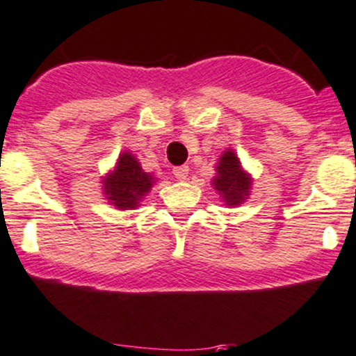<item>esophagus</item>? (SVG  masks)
Returning <instances> with one entry per match:
<instances>
[{"label": "esophagus", "instance_id": "1", "mask_svg": "<svg viewBox=\"0 0 356 356\" xmlns=\"http://www.w3.org/2000/svg\"><path fill=\"white\" fill-rule=\"evenodd\" d=\"M172 172H174L175 179H179V181H186L189 174V167L188 165H181V167H175Z\"/></svg>", "mask_w": 356, "mask_h": 356}]
</instances>
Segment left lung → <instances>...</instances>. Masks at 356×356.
Masks as SVG:
<instances>
[{"instance_id": "1", "label": "left lung", "mask_w": 356, "mask_h": 356, "mask_svg": "<svg viewBox=\"0 0 356 356\" xmlns=\"http://www.w3.org/2000/svg\"><path fill=\"white\" fill-rule=\"evenodd\" d=\"M217 175L211 186L218 191L222 201L227 207H238L250 196L251 177L241 167V161L232 149H225L224 155L218 158Z\"/></svg>"}]
</instances>
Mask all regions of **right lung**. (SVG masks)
I'll return each mask as SVG.
<instances>
[{
	"label": "right lung",
	"instance_id": "obj_1",
	"mask_svg": "<svg viewBox=\"0 0 356 356\" xmlns=\"http://www.w3.org/2000/svg\"><path fill=\"white\" fill-rule=\"evenodd\" d=\"M153 184L155 177L143 170L138 158L129 152L118 156L113 170L103 179L106 200L118 210H134Z\"/></svg>",
	"mask_w": 356,
	"mask_h": 356
}]
</instances>
